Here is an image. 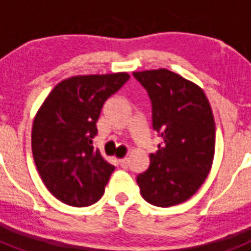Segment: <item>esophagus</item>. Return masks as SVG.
Segmentation results:
<instances>
[{"label": "esophagus", "instance_id": "34e87169", "mask_svg": "<svg viewBox=\"0 0 251 251\" xmlns=\"http://www.w3.org/2000/svg\"><path fill=\"white\" fill-rule=\"evenodd\" d=\"M119 165H121V167L127 168V167H128V158H122V159H119Z\"/></svg>", "mask_w": 251, "mask_h": 251}]
</instances>
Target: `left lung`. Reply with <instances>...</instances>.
<instances>
[{
    "mask_svg": "<svg viewBox=\"0 0 251 251\" xmlns=\"http://www.w3.org/2000/svg\"><path fill=\"white\" fill-rule=\"evenodd\" d=\"M152 101V126L162 138L148 170L137 176L147 202L170 207L201 187L215 154V121L200 86L167 69L134 72Z\"/></svg>",
    "mask_w": 251,
    "mask_h": 251,
    "instance_id": "8db88e82",
    "label": "left lung"
}]
</instances>
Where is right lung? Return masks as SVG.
Here are the masks:
<instances>
[{"mask_svg":"<svg viewBox=\"0 0 251 251\" xmlns=\"http://www.w3.org/2000/svg\"><path fill=\"white\" fill-rule=\"evenodd\" d=\"M128 73L76 75L60 81L35 115L31 147L39 175L57 200L75 207L100 199L114 166L93 147L97 121Z\"/></svg>","mask_w":251,"mask_h":251,"instance_id":"obj_1","label":"right lung"}]
</instances>
